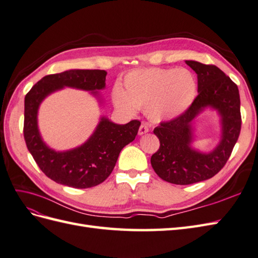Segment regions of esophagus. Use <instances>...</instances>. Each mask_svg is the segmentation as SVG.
<instances>
[{
    "mask_svg": "<svg viewBox=\"0 0 258 258\" xmlns=\"http://www.w3.org/2000/svg\"><path fill=\"white\" fill-rule=\"evenodd\" d=\"M148 132H149V127L147 126V125L146 124H142L141 126H140V130H138V134L144 135V134L148 133Z\"/></svg>",
    "mask_w": 258,
    "mask_h": 258,
    "instance_id": "1",
    "label": "esophagus"
}]
</instances>
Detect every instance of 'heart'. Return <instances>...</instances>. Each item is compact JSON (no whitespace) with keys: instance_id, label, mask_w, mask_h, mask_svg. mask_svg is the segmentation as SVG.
Returning <instances> with one entry per match:
<instances>
[{"instance_id":"b5f03b06","label":"heart","mask_w":258,"mask_h":258,"mask_svg":"<svg viewBox=\"0 0 258 258\" xmlns=\"http://www.w3.org/2000/svg\"><path fill=\"white\" fill-rule=\"evenodd\" d=\"M124 90L113 89L115 107L128 115L146 108L154 122L172 120L185 112L194 101L197 84L186 69L149 68L128 72L124 77Z\"/></svg>"}]
</instances>
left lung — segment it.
Wrapping results in <instances>:
<instances>
[{"label":"left lung","instance_id":"obj_1","mask_svg":"<svg viewBox=\"0 0 258 258\" xmlns=\"http://www.w3.org/2000/svg\"><path fill=\"white\" fill-rule=\"evenodd\" d=\"M197 74L198 95L188 109L173 120L161 122L154 130L160 147L151 156L158 176L169 183L188 185L208 180L227 163L241 132L240 94L235 83L213 64L185 61ZM206 106L220 111L223 121L221 144L209 154L190 148L191 121Z\"/></svg>","mask_w":258,"mask_h":258}]
</instances>
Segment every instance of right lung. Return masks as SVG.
Returning <instances> with one entry per match:
<instances>
[{
    "label": "right lung",
    "mask_w": 258,
    "mask_h": 258,
    "mask_svg": "<svg viewBox=\"0 0 258 258\" xmlns=\"http://www.w3.org/2000/svg\"><path fill=\"white\" fill-rule=\"evenodd\" d=\"M107 72L70 70L41 78L25 97L24 138L42 172L56 183L75 188H88L102 183L111 174L123 147L133 142L141 122L118 125L102 117L95 133L81 147L56 153L45 145L38 131L39 104L51 92L64 86L95 91L104 88Z\"/></svg>",
    "instance_id": "right-lung-1"
}]
</instances>
